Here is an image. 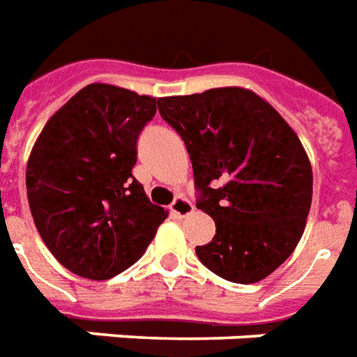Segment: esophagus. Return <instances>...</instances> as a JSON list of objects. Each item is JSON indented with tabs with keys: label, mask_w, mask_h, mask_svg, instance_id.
<instances>
[{
	"label": "esophagus",
	"mask_w": 357,
	"mask_h": 357,
	"mask_svg": "<svg viewBox=\"0 0 357 357\" xmlns=\"http://www.w3.org/2000/svg\"><path fill=\"white\" fill-rule=\"evenodd\" d=\"M192 210H195V206L191 204V200L185 199V197H181V195L172 200L170 212L174 213V215H178V218H185V215H189Z\"/></svg>",
	"instance_id": "esophagus-1"
}]
</instances>
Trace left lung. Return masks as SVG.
<instances>
[{
    "mask_svg": "<svg viewBox=\"0 0 357 357\" xmlns=\"http://www.w3.org/2000/svg\"><path fill=\"white\" fill-rule=\"evenodd\" d=\"M192 162L197 208L215 221L200 263L234 284L274 273L299 244L312 202V168L280 113L238 86L158 100Z\"/></svg>",
    "mask_w": 357,
    "mask_h": 357,
    "instance_id": "left-lung-1",
    "label": "left lung"
}]
</instances>
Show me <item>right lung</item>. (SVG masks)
<instances>
[{"instance_id":"obj_1","label":"right lung","mask_w":357,"mask_h":357,"mask_svg":"<svg viewBox=\"0 0 357 357\" xmlns=\"http://www.w3.org/2000/svg\"><path fill=\"white\" fill-rule=\"evenodd\" d=\"M158 100L112 84L84 86L45 125L26 189L51 253L77 276L107 280L144 255L166 212L132 176L138 138Z\"/></svg>"}]
</instances>
